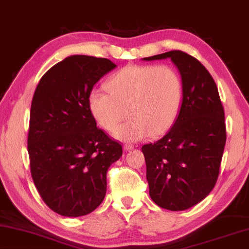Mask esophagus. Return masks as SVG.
Segmentation results:
<instances>
[{"instance_id": "esophagus-1", "label": "esophagus", "mask_w": 249, "mask_h": 249, "mask_svg": "<svg viewBox=\"0 0 249 249\" xmlns=\"http://www.w3.org/2000/svg\"><path fill=\"white\" fill-rule=\"evenodd\" d=\"M133 147H134V145H132V144H127V143H125V144H124V150L125 152L132 150Z\"/></svg>"}]
</instances>
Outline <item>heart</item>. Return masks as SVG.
Wrapping results in <instances>:
<instances>
[{
  "label": "heart",
  "instance_id": "b5f03b06",
  "mask_svg": "<svg viewBox=\"0 0 249 249\" xmlns=\"http://www.w3.org/2000/svg\"><path fill=\"white\" fill-rule=\"evenodd\" d=\"M106 91L94 89L89 109L96 124L106 131L116 128L117 140L136 142L164 133L175 121L182 98L179 74L168 65L129 64L108 78Z\"/></svg>",
  "mask_w": 249,
  "mask_h": 249
}]
</instances>
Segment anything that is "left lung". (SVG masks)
Wrapping results in <instances>:
<instances>
[{
	"label": "left lung",
	"instance_id": "obj_1",
	"mask_svg": "<svg viewBox=\"0 0 249 249\" xmlns=\"http://www.w3.org/2000/svg\"><path fill=\"white\" fill-rule=\"evenodd\" d=\"M163 59H171L180 74V110L171 130L142 152L151 199L163 209L184 211L216 182L226 141L224 109L214 80L197 59L179 50L143 58Z\"/></svg>",
	"mask_w": 249,
	"mask_h": 249
}]
</instances>
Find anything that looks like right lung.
Returning <instances> with one entry per match:
<instances>
[{"mask_svg": "<svg viewBox=\"0 0 249 249\" xmlns=\"http://www.w3.org/2000/svg\"><path fill=\"white\" fill-rule=\"evenodd\" d=\"M110 60L71 55L43 74L29 118L28 154L35 186L52 211L63 216L93 212L106 195V174L122 147L96 127L89 96Z\"/></svg>", "mask_w": 249, "mask_h": 249, "instance_id": "add662e5", "label": "right lung"}]
</instances>
